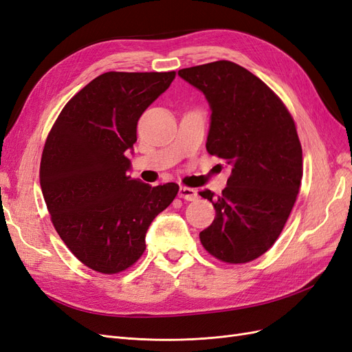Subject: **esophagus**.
I'll return each instance as SVG.
<instances>
[{"label":"esophagus","mask_w":352,"mask_h":352,"mask_svg":"<svg viewBox=\"0 0 352 352\" xmlns=\"http://www.w3.org/2000/svg\"><path fill=\"white\" fill-rule=\"evenodd\" d=\"M179 197L184 198L186 201H194L198 198V192L192 188H188V186H180L179 188Z\"/></svg>","instance_id":"esophagus-1"}]
</instances>
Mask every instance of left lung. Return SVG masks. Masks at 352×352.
<instances>
[{
    "mask_svg": "<svg viewBox=\"0 0 352 352\" xmlns=\"http://www.w3.org/2000/svg\"><path fill=\"white\" fill-rule=\"evenodd\" d=\"M206 95L211 117L206 148L232 166L216 219L199 233L211 255L225 263L258 258L279 238L302 179V150L292 116L267 85L247 69L220 60L179 70Z\"/></svg>",
    "mask_w": 352,
    "mask_h": 352,
    "instance_id": "8db88e82",
    "label": "left lung"
}]
</instances>
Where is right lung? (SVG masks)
<instances>
[{"mask_svg": "<svg viewBox=\"0 0 352 352\" xmlns=\"http://www.w3.org/2000/svg\"><path fill=\"white\" fill-rule=\"evenodd\" d=\"M175 72H107L65 105L42 151L39 180L60 238L89 269L114 274L145 250L151 221L179 186L132 179L127 151L142 113L173 82Z\"/></svg>", "mask_w": 352, "mask_h": 352, "instance_id": "add662e5", "label": "right lung"}]
</instances>
